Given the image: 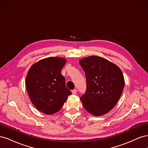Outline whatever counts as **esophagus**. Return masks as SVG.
Here are the masks:
<instances>
[{
  "instance_id": "esophagus-1",
  "label": "esophagus",
  "mask_w": 148,
  "mask_h": 148,
  "mask_svg": "<svg viewBox=\"0 0 148 148\" xmlns=\"http://www.w3.org/2000/svg\"><path fill=\"white\" fill-rule=\"evenodd\" d=\"M71 92H72L73 95H75V94L77 92V89H74L73 90L71 91Z\"/></svg>"
}]
</instances>
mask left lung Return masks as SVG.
<instances>
[{
	"label": "left lung",
	"instance_id": "left-lung-1",
	"mask_svg": "<svg viewBox=\"0 0 148 148\" xmlns=\"http://www.w3.org/2000/svg\"><path fill=\"white\" fill-rule=\"evenodd\" d=\"M84 71L86 91L80 97L89 113L100 116L109 112L123 92L125 81L119 67L104 58L92 56L80 60Z\"/></svg>",
	"mask_w": 148,
	"mask_h": 148
}]
</instances>
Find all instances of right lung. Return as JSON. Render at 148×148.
I'll list each match as a JSON object with an SVG mask.
<instances>
[{
    "label": "right lung",
    "mask_w": 148,
    "mask_h": 148,
    "mask_svg": "<svg viewBox=\"0 0 148 148\" xmlns=\"http://www.w3.org/2000/svg\"><path fill=\"white\" fill-rule=\"evenodd\" d=\"M66 63L62 57H48L31 66L26 88L31 101L41 112L52 115L59 111L71 94L65 86L61 70Z\"/></svg>",
    "instance_id": "obj_1"
}]
</instances>
